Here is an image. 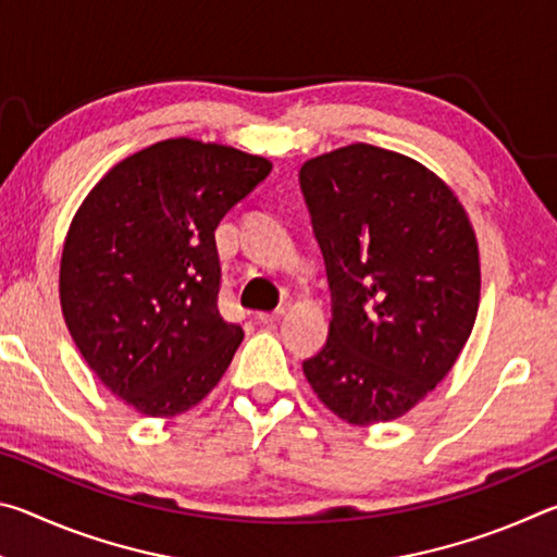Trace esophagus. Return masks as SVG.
I'll list each match as a JSON object with an SVG mask.
<instances>
[{
	"label": "esophagus",
	"instance_id": "esophagus-1",
	"mask_svg": "<svg viewBox=\"0 0 557 557\" xmlns=\"http://www.w3.org/2000/svg\"><path fill=\"white\" fill-rule=\"evenodd\" d=\"M282 314H285V309H275V312H258L256 319L260 324H275V322H280Z\"/></svg>",
	"mask_w": 557,
	"mask_h": 557
}]
</instances>
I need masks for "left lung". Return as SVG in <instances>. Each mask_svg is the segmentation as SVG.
Instances as JSON below:
<instances>
[{
	"mask_svg": "<svg viewBox=\"0 0 557 557\" xmlns=\"http://www.w3.org/2000/svg\"><path fill=\"white\" fill-rule=\"evenodd\" d=\"M299 188L332 289L329 338L301 369L351 425L400 418L445 379L474 326L471 223L430 169L363 143L309 159Z\"/></svg>",
	"mask_w": 557,
	"mask_h": 557,
	"instance_id": "8db88e82",
	"label": "left lung"
}]
</instances>
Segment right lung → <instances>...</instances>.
Instances as JSON below:
<instances>
[{
  "mask_svg": "<svg viewBox=\"0 0 557 557\" xmlns=\"http://www.w3.org/2000/svg\"><path fill=\"white\" fill-rule=\"evenodd\" d=\"M272 164L196 139L122 159L75 213L61 258V307L106 388L152 418L201 403L243 342L219 312L215 228Z\"/></svg>",
  "mask_w": 557,
  "mask_h": 557,
  "instance_id": "1",
  "label": "right lung"
}]
</instances>
